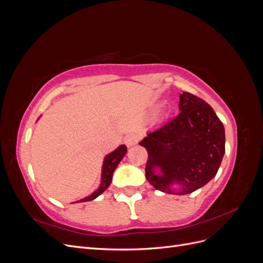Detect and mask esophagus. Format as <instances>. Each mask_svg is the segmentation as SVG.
Listing matches in <instances>:
<instances>
[{
  "label": "esophagus",
  "instance_id": "obj_1",
  "mask_svg": "<svg viewBox=\"0 0 263 263\" xmlns=\"http://www.w3.org/2000/svg\"><path fill=\"white\" fill-rule=\"evenodd\" d=\"M137 142H138V136L135 134L128 135V136L125 138V144L127 147H133L134 145H136Z\"/></svg>",
  "mask_w": 263,
  "mask_h": 263
}]
</instances>
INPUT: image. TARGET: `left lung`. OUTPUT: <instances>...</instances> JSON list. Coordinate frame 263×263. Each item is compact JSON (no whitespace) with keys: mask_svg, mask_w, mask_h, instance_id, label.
Returning a JSON list of instances; mask_svg holds the SVG:
<instances>
[{"mask_svg":"<svg viewBox=\"0 0 263 263\" xmlns=\"http://www.w3.org/2000/svg\"><path fill=\"white\" fill-rule=\"evenodd\" d=\"M180 114L147 134L146 178L163 193L184 195L216 176L225 154V128L214 109L195 95L180 94Z\"/></svg>","mask_w":263,"mask_h":263,"instance_id":"8db88e82","label":"left lung"}]
</instances>
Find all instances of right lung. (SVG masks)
I'll return each instance as SVG.
<instances>
[{
    "label": "right lung",
    "instance_id": "add662e5",
    "mask_svg": "<svg viewBox=\"0 0 263 263\" xmlns=\"http://www.w3.org/2000/svg\"><path fill=\"white\" fill-rule=\"evenodd\" d=\"M39 119V118H38ZM127 153V147L125 145H121L117 147L112 153H109L108 155L105 156L104 161H103L102 165V173H101V184L98 187V190H95L92 194L89 196H86L84 198H81L79 202H87V201H92L94 198H97L99 195H101L104 191L109 186L110 182H112L113 178V173L115 169L117 168L118 163L121 162L122 159Z\"/></svg>",
    "mask_w": 263,
    "mask_h": 263
}]
</instances>
